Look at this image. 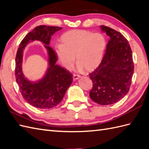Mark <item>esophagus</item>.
<instances>
[{
    "mask_svg": "<svg viewBox=\"0 0 149 149\" xmlns=\"http://www.w3.org/2000/svg\"><path fill=\"white\" fill-rule=\"evenodd\" d=\"M81 77L79 75H78V74H73V76H72V78H73V79L74 80H77V79H79V78H80Z\"/></svg>",
    "mask_w": 149,
    "mask_h": 149,
    "instance_id": "esophagus-1",
    "label": "esophagus"
}]
</instances>
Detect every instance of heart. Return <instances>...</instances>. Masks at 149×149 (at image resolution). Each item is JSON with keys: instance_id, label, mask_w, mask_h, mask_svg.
<instances>
[{"instance_id": "heart-1", "label": "heart", "mask_w": 149, "mask_h": 149, "mask_svg": "<svg viewBox=\"0 0 149 149\" xmlns=\"http://www.w3.org/2000/svg\"><path fill=\"white\" fill-rule=\"evenodd\" d=\"M60 45L54 51L62 66L67 70L73 68L76 59L78 71H92L102 59L106 40L104 36L83 30H72L64 33L59 38Z\"/></svg>"}]
</instances>
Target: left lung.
<instances>
[{
	"label": "left lung",
	"mask_w": 149,
	"mask_h": 149,
	"mask_svg": "<svg viewBox=\"0 0 149 149\" xmlns=\"http://www.w3.org/2000/svg\"><path fill=\"white\" fill-rule=\"evenodd\" d=\"M102 30L110 37L106 52L96 70L90 73L93 86L90 97L100 105H111L128 93L134 72L132 51L121 33L106 26Z\"/></svg>",
	"instance_id": "obj_1"
}]
</instances>
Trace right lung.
Segmentation results:
<instances>
[{
	"instance_id": "add662e5",
	"label": "right lung",
	"mask_w": 149,
	"mask_h": 149,
	"mask_svg": "<svg viewBox=\"0 0 149 149\" xmlns=\"http://www.w3.org/2000/svg\"><path fill=\"white\" fill-rule=\"evenodd\" d=\"M62 29L59 26L46 25L35 28L21 42L16 56V81L23 99L31 106L39 109H50L56 106L63 100L66 90L72 82V74L66 69L56 65L58 58L54 50L48 45L51 36ZM40 40L46 44L48 51L49 69L40 81L31 82L24 77L21 64L22 50L30 41Z\"/></svg>"
}]
</instances>
